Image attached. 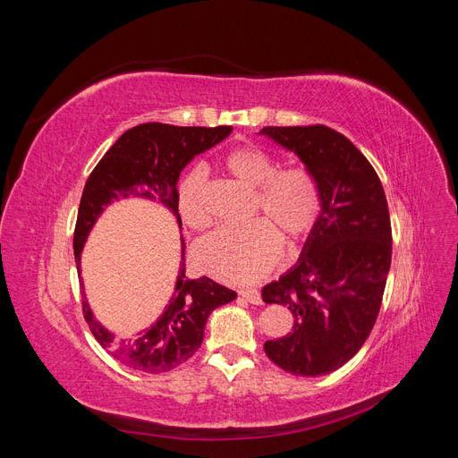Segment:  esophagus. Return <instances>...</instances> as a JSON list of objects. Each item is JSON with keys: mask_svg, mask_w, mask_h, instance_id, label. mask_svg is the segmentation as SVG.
Listing matches in <instances>:
<instances>
[{"mask_svg": "<svg viewBox=\"0 0 458 458\" xmlns=\"http://www.w3.org/2000/svg\"><path fill=\"white\" fill-rule=\"evenodd\" d=\"M246 301H250V303H254V306H259L261 303V294L258 293L256 288H242L241 293H239Z\"/></svg>", "mask_w": 458, "mask_h": 458, "instance_id": "obj_1", "label": "esophagus"}]
</instances>
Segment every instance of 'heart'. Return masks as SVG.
Segmentation results:
<instances>
[{"instance_id": "1", "label": "heart", "mask_w": 458, "mask_h": 458, "mask_svg": "<svg viewBox=\"0 0 458 458\" xmlns=\"http://www.w3.org/2000/svg\"><path fill=\"white\" fill-rule=\"evenodd\" d=\"M231 177L256 191L252 216L261 217L239 229H221L195 250L197 266L219 281L248 284L259 281L288 242L306 239L321 216L323 199L315 175L301 168L276 170V160L258 147H241L224 158ZM177 210L192 229L210 224L202 170L189 172L177 185Z\"/></svg>"}]
</instances>
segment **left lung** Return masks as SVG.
I'll list each match as a JSON object with an SVG mask.
<instances>
[{
    "label": "left lung",
    "mask_w": 458,
    "mask_h": 458,
    "mask_svg": "<svg viewBox=\"0 0 458 458\" xmlns=\"http://www.w3.org/2000/svg\"><path fill=\"white\" fill-rule=\"evenodd\" d=\"M294 152L321 189L323 208L300 259L263 286L294 327L267 340L271 361L296 377H323L361 350L377 323L392 263L390 212L380 179L348 137L321 123L259 131Z\"/></svg>",
    "instance_id": "left-lung-1"
}]
</instances>
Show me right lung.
Returning a JSON list of instances; mask_svg holds the SVG:
<instances>
[{
    "label": "right lung",
    "instance_id": "add662e5",
    "mask_svg": "<svg viewBox=\"0 0 458 458\" xmlns=\"http://www.w3.org/2000/svg\"><path fill=\"white\" fill-rule=\"evenodd\" d=\"M231 131V126L179 128L150 122L123 133L95 165L81 192L74 231L76 267L80 269L81 250L97 219L114 200L133 197L158 202L175 216L182 229V217L177 210L179 174L192 158L224 141ZM234 298H237L234 290L221 286L208 276L187 279L185 241L182 237V263H179L174 294L157 323L140 330L131 338L118 340L114 332L97 321L86 294L81 308L95 340L122 365L148 374H160L195 355L204 338L208 317L216 308Z\"/></svg>",
    "mask_w": 458,
    "mask_h": 458
}]
</instances>
